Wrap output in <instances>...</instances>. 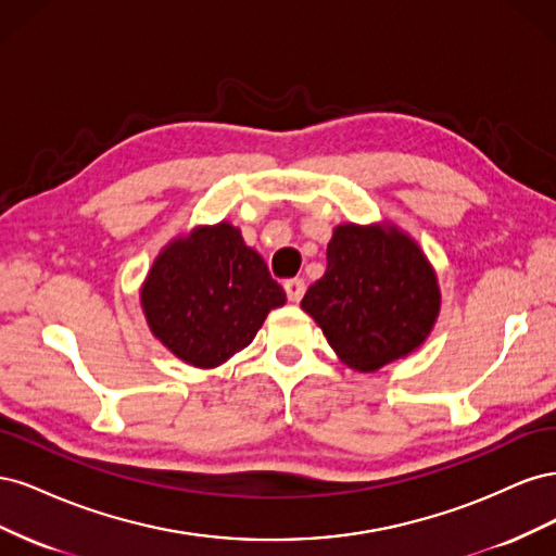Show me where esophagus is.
Segmentation results:
<instances>
[{
	"label": "esophagus",
	"mask_w": 556,
	"mask_h": 556,
	"mask_svg": "<svg viewBox=\"0 0 556 556\" xmlns=\"http://www.w3.org/2000/svg\"><path fill=\"white\" fill-rule=\"evenodd\" d=\"M285 292H288V299L292 304H299L301 296L306 292V282L301 278H292V280H285Z\"/></svg>",
	"instance_id": "1"
}]
</instances>
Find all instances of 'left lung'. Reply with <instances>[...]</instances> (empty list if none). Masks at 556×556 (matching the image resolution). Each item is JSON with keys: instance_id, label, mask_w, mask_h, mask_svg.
Listing matches in <instances>:
<instances>
[{"instance_id": "8db88e82", "label": "left lung", "mask_w": 556, "mask_h": 556, "mask_svg": "<svg viewBox=\"0 0 556 556\" xmlns=\"http://www.w3.org/2000/svg\"><path fill=\"white\" fill-rule=\"evenodd\" d=\"M336 357L362 374L408 357L441 313V288L417 241L394 223L333 227L327 271L301 299Z\"/></svg>"}]
</instances>
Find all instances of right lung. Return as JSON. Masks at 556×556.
Instances as JSON below:
<instances>
[{
	"label": "right lung",
	"mask_w": 556,
	"mask_h": 556,
	"mask_svg": "<svg viewBox=\"0 0 556 556\" xmlns=\"http://www.w3.org/2000/svg\"><path fill=\"white\" fill-rule=\"evenodd\" d=\"M155 339L194 368H215L248 348L285 292L241 229L197 225L166 243L139 290Z\"/></svg>",
	"instance_id": "right-lung-1"
}]
</instances>
